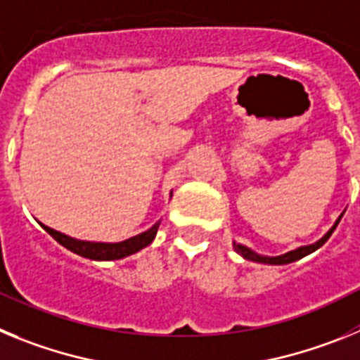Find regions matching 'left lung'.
Returning a JSON list of instances; mask_svg holds the SVG:
<instances>
[{"mask_svg": "<svg viewBox=\"0 0 360 360\" xmlns=\"http://www.w3.org/2000/svg\"><path fill=\"white\" fill-rule=\"evenodd\" d=\"M342 214L339 216V219H337L335 224H333V227L330 229L326 234H324L323 238H321L319 241H316V243L311 245H307V247H299V249L295 250H290V252L283 254V256H274V257H269V256H259V254H256L254 250L247 249L245 245H240V243H234V250H236L240 256H243L245 259H249V262H256V263H265V265H287V263H292V262H297V259H301V257L308 256V254H311L314 250H317L319 247H323L326 241H328V238L332 236V232L335 231V227L339 225V221H341Z\"/></svg>", "mask_w": 360, "mask_h": 360, "instance_id": "obj_1", "label": "left lung"}]
</instances>
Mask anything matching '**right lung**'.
Returning a JSON list of instances; mask_svg holds the SVG:
<instances>
[{"instance_id":"obj_1","label":"right lung","mask_w":360,"mask_h":360,"mask_svg":"<svg viewBox=\"0 0 360 360\" xmlns=\"http://www.w3.org/2000/svg\"><path fill=\"white\" fill-rule=\"evenodd\" d=\"M43 225V224H41ZM158 225L155 224L149 231L142 232L139 236H133L126 241H119V243H98V241H82V240H75V238H70L63 232H57L53 229L46 227L43 225V229L49 232L50 236L57 241V243H61L63 247H66L72 252L79 254L82 257H88V259H97V262H111V259H122L126 256H131V254L139 252L141 249L148 247L155 236H157Z\"/></svg>"}]
</instances>
